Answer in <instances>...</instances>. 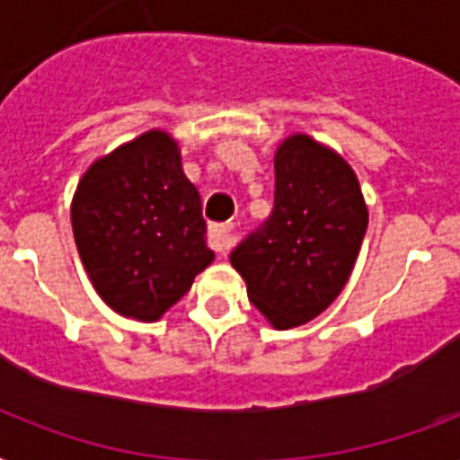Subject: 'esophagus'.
Here are the masks:
<instances>
[{
    "label": "esophagus",
    "instance_id": "1",
    "mask_svg": "<svg viewBox=\"0 0 460 460\" xmlns=\"http://www.w3.org/2000/svg\"><path fill=\"white\" fill-rule=\"evenodd\" d=\"M231 243H234V226H229V224L209 226V245H212V251L224 255L231 248Z\"/></svg>",
    "mask_w": 460,
    "mask_h": 460
}]
</instances>
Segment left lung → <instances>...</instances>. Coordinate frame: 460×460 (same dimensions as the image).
Returning <instances> with one entry per match:
<instances>
[{
  "label": "left lung",
  "instance_id": "left-lung-1",
  "mask_svg": "<svg viewBox=\"0 0 460 460\" xmlns=\"http://www.w3.org/2000/svg\"><path fill=\"white\" fill-rule=\"evenodd\" d=\"M367 229V205L349 162L305 133L274 155V209L234 248L248 298L277 329L301 327L346 287Z\"/></svg>",
  "mask_w": 460,
  "mask_h": 460
}]
</instances>
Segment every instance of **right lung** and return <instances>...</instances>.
Instances as JSON below:
<instances>
[{
	"mask_svg": "<svg viewBox=\"0 0 460 460\" xmlns=\"http://www.w3.org/2000/svg\"><path fill=\"white\" fill-rule=\"evenodd\" d=\"M78 255L114 313L155 322L215 260L176 140L147 131L88 166L71 202Z\"/></svg>",
	"mask_w": 460,
	"mask_h": 460,
	"instance_id": "add662e5",
	"label": "right lung"
}]
</instances>
